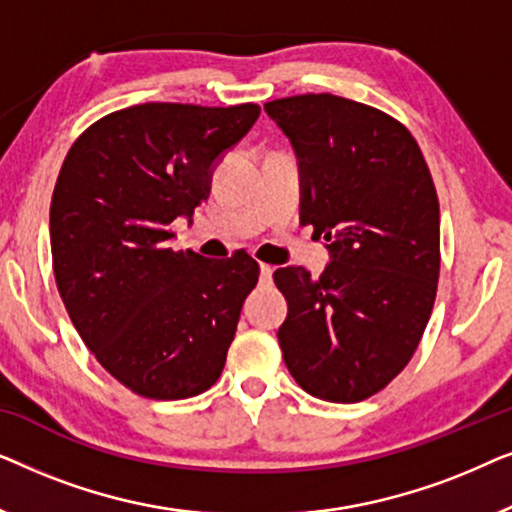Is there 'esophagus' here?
I'll return each instance as SVG.
<instances>
[{"instance_id": "obj_1", "label": "esophagus", "mask_w": 512, "mask_h": 512, "mask_svg": "<svg viewBox=\"0 0 512 512\" xmlns=\"http://www.w3.org/2000/svg\"><path fill=\"white\" fill-rule=\"evenodd\" d=\"M272 272H275V268H272V265H261V284H270L272 282Z\"/></svg>"}]
</instances>
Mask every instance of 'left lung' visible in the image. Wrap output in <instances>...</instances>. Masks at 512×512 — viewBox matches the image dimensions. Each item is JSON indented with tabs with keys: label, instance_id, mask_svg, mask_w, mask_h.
Here are the masks:
<instances>
[{
	"label": "left lung",
	"instance_id": "8db88e82",
	"mask_svg": "<svg viewBox=\"0 0 512 512\" xmlns=\"http://www.w3.org/2000/svg\"><path fill=\"white\" fill-rule=\"evenodd\" d=\"M300 172V223L331 263L275 272L289 314L277 338L307 394L359 403L387 387L429 324L440 272V209L415 137L396 118L331 93L265 104Z\"/></svg>",
	"mask_w": 512,
	"mask_h": 512
}]
</instances>
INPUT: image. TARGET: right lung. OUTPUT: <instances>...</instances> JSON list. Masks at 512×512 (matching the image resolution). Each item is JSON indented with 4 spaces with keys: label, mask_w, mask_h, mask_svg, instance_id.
Here are the masks:
<instances>
[{
    "label": "right lung",
    "mask_w": 512,
    "mask_h": 512,
    "mask_svg": "<svg viewBox=\"0 0 512 512\" xmlns=\"http://www.w3.org/2000/svg\"><path fill=\"white\" fill-rule=\"evenodd\" d=\"M258 104L146 102L90 125L51 200L53 272L69 319L109 375L144 398L198 396L219 380L258 263L172 251L212 172Z\"/></svg>",
    "instance_id": "obj_1"
}]
</instances>
